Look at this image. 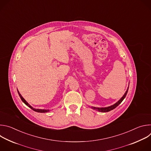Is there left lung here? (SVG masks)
Returning a JSON list of instances; mask_svg holds the SVG:
<instances>
[{
  "label": "left lung",
  "instance_id": "1",
  "mask_svg": "<svg viewBox=\"0 0 151 151\" xmlns=\"http://www.w3.org/2000/svg\"><path fill=\"white\" fill-rule=\"evenodd\" d=\"M128 87L126 91V92L125 93V94H124V96L120 99V100L119 101H118L116 103H115L114 104L110 106L109 107H91V108L95 110L98 111L99 112H109L112 110H113L114 109L116 108V107L123 101V100L125 99L127 93H128Z\"/></svg>",
  "mask_w": 151,
  "mask_h": 151
}]
</instances>
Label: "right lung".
<instances>
[{
  "mask_svg": "<svg viewBox=\"0 0 151 151\" xmlns=\"http://www.w3.org/2000/svg\"><path fill=\"white\" fill-rule=\"evenodd\" d=\"M17 91H18V90H17ZM18 93L19 96L20 97L21 100H22V101H23V103H24L25 104H26L27 106H29V107H30V108H31V109H32V110H33L34 111L37 112H40V113H45V112H48L50 111V110H47V109H35V108H33V107H32V106L25 100V99L22 97V96H21V95L20 94V93H19L18 91Z\"/></svg>",
  "mask_w": 151,
  "mask_h": 151,
  "instance_id": "add662e5",
  "label": "right lung"
}]
</instances>
